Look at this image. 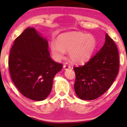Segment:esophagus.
<instances>
[{"instance_id":"1","label":"esophagus","mask_w":127,"mask_h":127,"mask_svg":"<svg viewBox=\"0 0 127 127\" xmlns=\"http://www.w3.org/2000/svg\"><path fill=\"white\" fill-rule=\"evenodd\" d=\"M63 68H64V70H68L70 69V65H64L63 66Z\"/></svg>"}]
</instances>
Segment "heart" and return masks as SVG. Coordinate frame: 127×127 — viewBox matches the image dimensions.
Here are the masks:
<instances>
[{"label": "heart", "mask_w": 127, "mask_h": 127, "mask_svg": "<svg viewBox=\"0 0 127 127\" xmlns=\"http://www.w3.org/2000/svg\"><path fill=\"white\" fill-rule=\"evenodd\" d=\"M97 46L96 38L92 35L81 32L62 33L57 41L50 43L54 58L59 61L69 51V58L74 63L82 64L89 61L94 55Z\"/></svg>", "instance_id": "heart-1"}]
</instances>
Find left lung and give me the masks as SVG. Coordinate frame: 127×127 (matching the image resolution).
I'll return each mask as SVG.
<instances>
[{
    "mask_svg": "<svg viewBox=\"0 0 127 127\" xmlns=\"http://www.w3.org/2000/svg\"><path fill=\"white\" fill-rule=\"evenodd\" d=\"M118 48L107 33L101 49L84 65L74 67V90L81 100H92L108 90L119 70Z\"/></svg>",
    "mask_w": 127,
    "mask_h": 127,
    "instance_id": "left-lung-1",
    "label": "left lung"
}]
</instances>
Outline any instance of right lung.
Masks as SVG:
<instances>
[{
  "mask_svg": "<svg viewBox=\"0 0 127 127\" xmlns=\"http://www.w3.org/2000/svg\"><path fill=\"white\" fill-rule=\"evenodd\" d=\"M48 42L33 27L27 28L15 40L8 61L14 85L25 97L35 101L48 97L55 74L62 64L51 59Z\"/></svg>",
  "mask_w": 127,
  "mask_h": 127,
  "instance_id": "right-lung-1",
  "label": "right lung"
}]
</instances>
